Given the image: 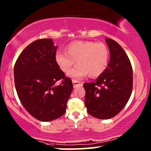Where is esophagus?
I'll use <instances>...</instances> for the list:
<instances>
[{"label": "esophagus", "instance_id": "obj_1", "mask_svg": "<svg viewBox=\"0 0 151 151\" xmlns=\"http://www.w3.org/2000/svg\"><path fill=\"white\" fill-rule=\"evenodd\" d=\"M72 83H73V86H74V88H75V87H78V86H82V82H79V81L75 80V79H72Z\"/></svg>", "mask_w": 151, "mask_h": 151}]
</instances>
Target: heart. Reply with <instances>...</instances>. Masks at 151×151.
Returning a JSON list of instances; mask_svg holds the SVG:
<instances>
[{"mask_svg":"<svg viewBox=\"0 0 151 151\" xmlns=\"http://www.w3.org/2000/svg\"><path fill=\"white\" fill-rule=\"evenodd\" d=\"M110 51L105 44L92 41H75L66 46V52L55 54L56 63L61 70L67 72L76 62V67L68 72V77L81 79L87 75L100 76L107 69Z\"/></svg>","mask_w":151,"mask_h":151,"instance_id":"obj_1","label":"heart"}]
</instances>
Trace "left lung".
Listing matches in <instances>:
<instances>
[{
	"instance_id": "8db88e82",
	"label": "left lung",
	"mask_w": 151,
	"mask_h": 151,
	"mask_svg": "<svg viewBox=\"0 0 151 151\" xmlns=\"http://www.w3.org/2000/svg\"><path fill=\"white\" fill-rule=\"evenodd\" d=\"M105 41L110 54L107 69L94 82L84 84L87 112L102 120L113 117L123 109L132 89V69L126 53L115 41Z\"/></svg>"
}]
</instances>
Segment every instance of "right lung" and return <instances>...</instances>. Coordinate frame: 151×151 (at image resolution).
Here are the masks:
<instances>
[{"mask_svg":"<svg viewBox=\"0 0 151 151\" xmlns=\"http://www.w3.org/2000/svg\"><path fill=\"white\" fill-rule=\"evenodd\" d=\"M57 46L51 39L36 40L21 52L14 66V82L21 104L29 114L43 122L64 114L73 89L55 61ZM60 79L62 83L56 82Z\"/></svg>","mask_w":151,"mask_h":151,"instance_id":"right-lung-1","label":"right lung"}]
</instances>
